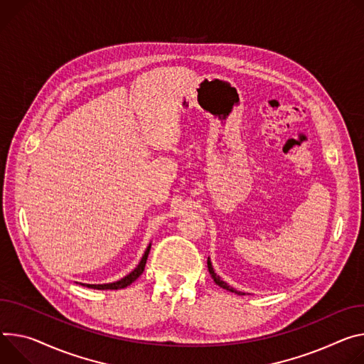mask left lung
Returning a JSON list of instances; mask_svg holds the SVG:
<instances>
[{"instance_id":"left-lung-1","label":"left lung","mask_w":364,"mask_h":364,"mask_svg":"<svg viewBox=\"0 0 364 364\" xmlns=\"http://www.w3.org/2000/svg\"><path fill=\"white\" fill-rule=\"evenodd\" d=\"M208 269H209V273H210V276H212V279H213V282L218 284V286H220L222 289H226V290H229V291H232V293H238V294H244L242 291H238V290H235V289H232L230 286H228L225 282H222L220 280V277L215 273V270H213V267H212V262H210V259H208Z\"/></svg>"}]
</instances>
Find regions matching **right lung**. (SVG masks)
I'll return each mask as SVG.
<instances>
[{"instance_id": "obj_1", "label": "right lung", "mask_w": 364, "mask_h": 364, "mask_svg": "<svg viewBox=\"0 0 364 364\" xmlns=\"http://www.w3.org/2000/svg\"><path fill=\"white\" fill-rule=\"evenodd\" d=\"M149 250H151V244L149 247L146 248L141 262L138 264V267L129 273L126 277L120 279L119 282H114V283H107V284H82V286H87V287H91V289H97V290H117V289H124L127 287L130 283H134L145 270V264H146V259H148V254H149Z\"/></svg>"}]
</instances>
